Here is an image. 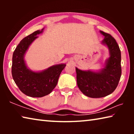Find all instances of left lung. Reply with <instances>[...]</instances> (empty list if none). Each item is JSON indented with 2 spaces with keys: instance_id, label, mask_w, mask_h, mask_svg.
<instances>
[{
  "instance_id": "8db88e82",
  "label": "left lung",
  "mask_w": 134,
  "mask_h": 134,
  "mask_svg": "<svg viewBox=\"0 0 134 134\" xmlns=\"http://www.w3.org/2000/svg\"><path fill=\"white\" fill-rule=\"evenodd\" d=\"M100 32L105 36L102 44L107 45L110 53L105 67L99 72L82 71L76 68L79 89L86 96L92 98L105 97L114 92L122 73L121 53L118 44L109 34Z\"/></svg>"
}]
</instances>
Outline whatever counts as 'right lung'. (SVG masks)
<instances>
[{
    "label": "right lung",
    "mask_w": 134,
    "mask_h": 134,
    "mask_svg": "<svg viewBox=\"0 0 134 134\" xmlns=\"http://www.w3.org/2000/svg\"><path fill=\"white\" fill-rule=\"evenodd\" d=\"M42 31H36L21 40L12 57V74L19 90L27 96L41 97L48 94L57 85L58 78L65 64L53 65L42 72H34L27 68L24 56L30 44Z\"/></svg>",
    "instance_id": "right-lung-1"
}]
</instances>
